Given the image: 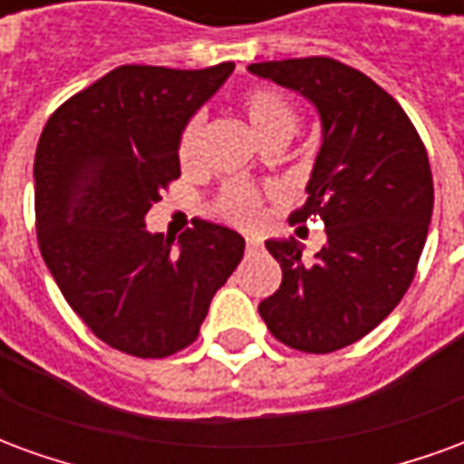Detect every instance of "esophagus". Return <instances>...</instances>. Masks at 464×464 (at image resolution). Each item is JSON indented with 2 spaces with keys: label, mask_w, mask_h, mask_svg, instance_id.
Returning <instances> with one entry per match:
<instances>
[{
  "label": "esophagus",
  "mask_w": 464,
  "mask_h": 464,
  "mask_svg": "<svg viewBox=\"0 0 464 464\" xmlns=\"http://www.w3.org/2000/svg\"><path fill=\"white\" fill-rule=\"evenodd\" d=\"M261 246L263 243L258 241L256 236H248V238H246V253H248V256H253L256 251H261Z\"/></svg>",
  "instance_id": "34e87169"
}]
</instances>
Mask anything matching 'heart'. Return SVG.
<instances>
[{
	"label": "heart",
	"instance_id": "1",
	"mask_svg": "<svg viewBox=\"0 0 464 464\" xmlns=\"http://www.w3.org/2000/svg\"><path fill=\"white\" fill-rule=\"evenodd\" d=\"M241 114L248 121L251 131L261 143L271 139H285L295 131L298 126V114L291 106V102L278 92L271 89H253L241 96ZM201 119H191L183 126L181 139H179V159L181 163H193L201 151ZM263 198L261 193L246 183H231L216 198V213L236 226H253L261 218Z\"/></svg>",
	"mask_w": 464,
	"mask_h": 464
}]
</instances>
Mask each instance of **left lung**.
<instances>
[{
	"mask_svg": "<svg viewBox=\"0 0 464 464\" xmlns=\"http://www.w3.org/2000/svg\"><path fill=\"white\" fill-rule=\"evenodd\" d=\"M248 72L318 111L321 151L291 223L318 216L328 236L313 261L293 238L266 241L283 281L258 313L285 345L333 353L385 321L412 283L435 198L428 151L402 106L358 69L308 56Z\"/></svg>",
	"mask_w": 464,
	"mask_h": 464,
	"instance_id": "1",
	"label": "left lung"
}]
</instances>
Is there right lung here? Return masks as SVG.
<instances>
[{"instance_id":"right-lung-1","label":"right lung","mask_w":464,"mask_h":464,"mask_svg":"<svg viewBox=\"0 0 464 464\" xmlns=\"http://www.w3.org/2000/svg\"><path fill=\"white\" fill-rule=\"evenodd\" d=\"M126 64L46 121L34 156L39 251L76 315L106 345L166 358L198 338L211 298L241 263L238 231L196 221L146 231V213L181 176L179 139L233 74Z\"/></svg>"}]
</instances>
